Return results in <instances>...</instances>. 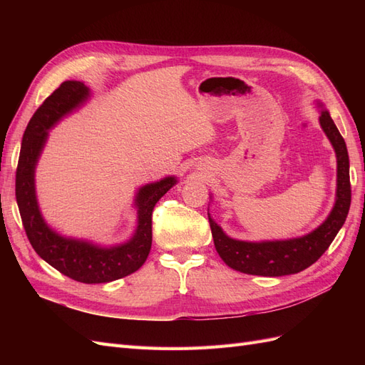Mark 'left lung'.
Wrapping results in <instances>:
<instances>
[{
	"label": "left lung",
	"mask_w": 365,
	"mask_h": 365,
	"mask_svg": "<svg viewBox=\"0 0 365 365\" xmlns=\"http://www.w3.org/2000/svg\"><path fill=\"white\" fill-rule=\"evenodd\" d=\"M319 126L332 145L336 155V192L335 204L322 225L300 237L283 240H239L230 237L208 213L215 248L230 268L251 275L280 277L297 274L311 267L332 244L349 215L351 190L349 176V153L346 141L341 137L332 117L322 102H317ZM212 197V196H210Z\"/></svg>",
	"instance_id": "8db88e82"
}]
</instances>
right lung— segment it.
I'll list each match as a JSON object with an SVG mask.
<instances>
[{
	"label": "right lung",
	"instance_id": "obj_1",
	"mask_svg": "<svg viewBox=\"0 0 365 365\" xmlns=\"http://www.w3.org/2000/svg\"><path fill=\"white\" fill-rule=\"evenodd\" d=\"M91 97L83 82L67 81L46 98L30 118L24 132L16 169V202L30 244L41 259L67 277L82 283H109L135 272L146 262L152 247V212L160 197L178 182L176 176L140 187L134 200L137 227L126 242L103 247L94 242L67 237L43 219L36 197L35 172L48 130L79 109Z\"/></svg>",
	"mask_w": 365,
	"mask_h": 365
}]
</instances>
